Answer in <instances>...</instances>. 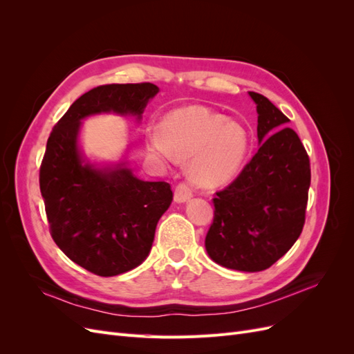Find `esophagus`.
Masks as SVG:
<instances>
[{"instance_id": "1", "label": "esophagus", "mask_w": 354, "mask_h": 354, "mask_svg": "<svg viewBox=\"0 0 354 354\" xmlns=\"http://www.w3.org/2000/svg\"><path fill=\"white\" fill-rule=\"evenodd\" d=\"M192 198V189L187 183H180L177 187H176V192H174V201L177 203H181V202H186Z\"/></svg>"}]
</instances>
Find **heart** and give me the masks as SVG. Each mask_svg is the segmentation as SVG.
I'll use <instances>...</instances> for the list:
<instances>
[{
	"mask_svg": "<svg viewBox=\"0 0 354 354\" xmlns=\"http://www.w3.org/2000/svg\"><path fill=\"white\" fill-rule=\"evenodd\" d=\"M149 152L164 159L194 158L190 174L201 187H216L238 174L248 153L250 137L245 128L201 106L171 112L162 131L146 133Z\"/></svg>",
	"mask_w": 354,
	"mask_h": 354,
	"instance_id": "heart-1",
	"label": "heart"
}]
</instances>
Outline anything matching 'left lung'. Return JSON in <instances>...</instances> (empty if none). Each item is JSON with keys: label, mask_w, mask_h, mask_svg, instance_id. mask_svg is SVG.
I'll return each mask as SVG.
<instances>
[{"label": "left lung", "mask_w": 354, "mask_h": 354, "mask_svg": "<svg viewBox=\"0 0 354 354\" xmlns=\"http://www.w3.org/2000/svg\"><path fill=\"white\" fill-rule=\"evenodd\" d=\"M257 104L260 147L232 183L217 192L205 238L211 260L239 272H261L285 255L303 232L310 159L288 118L264 95Z\"/></svg>", "instance_id": "left-lung-1"}]
</instances>
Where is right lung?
I'll return each instance as SVG.
<instances>
[{
  "mask_svg": "<svg viewBox=\"0 0 354 354\" xmlns=\"http://www.w3.org/2000/svg\"><path fill=\"white\" fill-rule=\"evenodd\" d=\"M158 91L151 82L95 87L72 103L47 140L39 189L51 238L97 276L121 274L146 260L173 190L165 181L140 180L124 162L106 168L85 162L78 147L81 121L108 112L140 120Z\"/></svg>",
  "mask_w": 354,
  "mask_h": 354,
  "instance_id": "1",
  "label": "right lung"
}]
</instances>
